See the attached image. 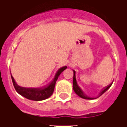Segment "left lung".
Segmentation results:
<instances>
[{"instance_id":"1","label":"left lung","mask_w":127,"mask_h":127,"mask_svg":"<svg viewBox=\"0 0 127 127\" xmlns=\"http://www.w3.org/2000/svg\"><path fill=\"white\" fill-rule=\"evenodd\" d=\"M73 91L75 93L77 94V95L79 96L80 97L82 98H84V99H88V100H92V99H95V98H98L99 96H101L102 95L103 93H105V92H106L109 88H110V86H112L111 85L108 86L107 87H106L105 88H104L103 91H101V93H99L98 96H96V97H91V96H88L85 95V93L83 92V91L81 89L79 85H78V84L77 82V80H76V77H75V71L74 70H73Z\"/></svg>"}]
</instances>
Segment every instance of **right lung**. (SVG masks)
Instances as JSON below:
<instances>
[{"instance_id": "1", "label": "right lung", "mask_w": 127, "mask_h": 127, "mask_svg": "<svg viewBox=\"0 0 127 127\" xmlns=\"http://www.w3.org/2000/svg\"><path fill=\"white\" fill-rule=\"evenodd\" d=\"M66 68H67V66H65L58 69L52 81L48 85L45 86L43 88H25V87L20 86L16 83L15 80H14V78L12 76V75L11 74V79H12L14 88H15V91H17L18 93H19L24 97L28 98L29 100L37 101H43V100L49 98L50 96H52V95L54 93L56 82L58 80L59 75Z\"/></svg>"}]
</instances>
